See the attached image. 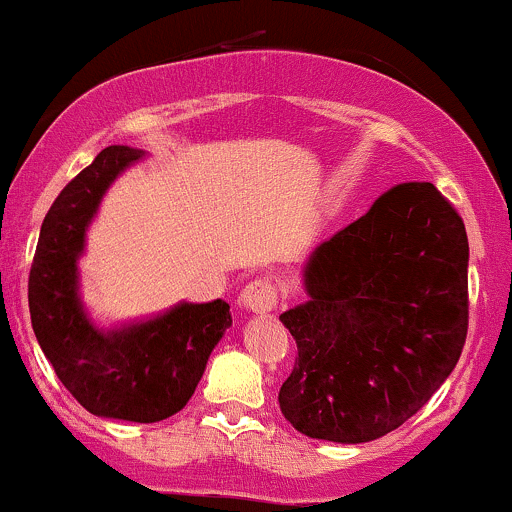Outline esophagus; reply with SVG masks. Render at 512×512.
<instances>
[{"mask_svg": "<svg viewBox=\"0 0 512 512\" xmlns=\"http://www.w3.org/2000/svg\"><path fill=\"white\" fill-rule=\"evenodd\" d=\"M276 301H279V293H276L274 281L267 279V276L250 281V284L240 291L238 298L240 308L250 310V313H267V310H274Z\"/></svg>", "mask_w": 512, "mask_h": 512, "instance_id": "esophagus-1", "label": "esophagus"}]
</instances>
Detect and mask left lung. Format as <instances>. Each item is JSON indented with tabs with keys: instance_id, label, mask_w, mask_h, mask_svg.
Segmentation results:
<instances>
[{
	"instance_id": "1",
	"label": "left lung",
	"mask_w": 512,
	"mask_h": 512,
	"mask_svg": "<svg viewBox=\"0 0 512 512\" xmlns=\"http://www.w3.org/2000/svg\"><path fill=\"white\" fill-rule=\"evenodd\" d=\"M469 243L431 182H402L320 243L308 301L279 315L298 356L279 390L308 438L368 443L419 411L467 339Z\"/></svg>"
}]
</instances>
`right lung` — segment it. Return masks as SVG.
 Returning <instances> with one entry per match:
<instances>
[{
    "instance_id": "add662e5",
    "label": "right lung",
    "mask_w": 512,
    "mask_h": 512,
    "mask_svg": "<svg viewBox=\"0 0 512 512\" xmlns=\"http://www.w3.org/2000/svg\"><path fill=\"white\" fill-rule=\"evenodd\" d=\"M144 151L108 146L57 195L40 226L28 276L35 339L57 378L86 411L154 424L190 402L209 354L233 325L231 305L178 303L163 315L101 330L79 298L88 223L117 175Z\"/></svg>"
}]
</instances>
